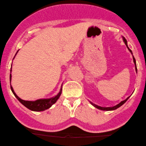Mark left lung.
Instances as JSON below:
<instances>
[{"label": "left lung", "instance_id": "obj_1", "mask_svg": "<svg viewBox=\"0 0 146 146\" xmlns=\"http://www.w3.org/2000/svg\"><path fill=\"white\" fill-rule=\"evenodd\" d=\"M123 41H124L125 43V45H126L127 48H128V50H129V51H130V52H131V54H132V52H131V50H130V49L128 48V46H127V40H126V39H125V37H123ZM133 59L134 64H135V70H136V72H137V66H136L135 59V58H134V57H133ZM129 98V97L127 98L125 100H124V101H123L121 102L120 103H119L118 105H117L116 106H114V107H100V106L96 105H94V104H92V105H94V107H95L96 108H97V109H101V110H103V111H112V110H115V109H117V108L120 107L121 106L123 105V104H124L125 103V102H126L127 101V99H128Z\"/></svg>", "mask_w": 146, "mask_h": 146}]
</instances>
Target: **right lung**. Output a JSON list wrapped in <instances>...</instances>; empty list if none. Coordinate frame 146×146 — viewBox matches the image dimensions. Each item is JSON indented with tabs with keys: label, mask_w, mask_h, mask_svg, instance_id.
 <instances>
[{
	"label": "right lung",
	"mask_w": 146,
	"mask_h": 146,
	"mask_svg": "<svg viewBox=\"0 0 146 146\" xmlns=\"http://www.w3.org/2000/svg\"><path fill=\"white\" fill-rule=\"evenodd\" d=\"M11 79V74H10V80ZM11 90H12L13 93L14 94V95L16 96V98L19 100V101L21 104H23L25 107H27V109H29L30 110L33 111H42L49 109V108L52 107V105H54V104L56 103L57 100L59 98L60 94L62 93L61 92L62 88H61V90H60L59 93L53 98H48V99H39L35 101H24V100L21 99V98L19 97L16 94H15V92L13 89V87L11 86Z\"/></svg>",
	"instance_id": "1"
}]
</instances>
